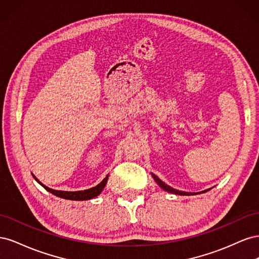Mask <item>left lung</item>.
<instances>
[{"instance_id": "obj_1", "label": "left lung", "mask_w": 259, "mask_h": 259, "mask_svg": "<svg viewBox=\"0 0 259 259\" xmlns=\"http://www.w3.org/2000/svg\"><path fill=\"white\" fill-rule=\"evenodd\" d=\"M151 176L153 177L154 182H155L156 184H158L164 191H167V192L173 193V194H177V195H194V194L204 193V192L208 191V189H206V190H204V191H201V192H186V191H182V190H176V189H174V188H171L170 186H168V185H166L164 182H162V180H161L158 176H155V175L152 174V173H151Z\"/></svg>"}]
</instances>
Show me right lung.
Returning <instances> with one entry per match:
<instances>
[{"instance_id": "right-lung-1", "label": "right lung", "mask_w": 259, "mask_h": 259, "mask_svg": "<svg viewBox=\"0 0 259 259\" xmlns=\"http://www.w3.org/2000/svg\"><path fill=\"white\" fill-rule=\"evenodd\" d=\"M108 177H109V175H107L106 178H104V180L100 184H98L97 186L93 187V188H90V189L80 190V191H62V190H54V189H52V188L46 187L33 175V178L36 180V182L49 192L53 193L54 195H56V197L66 199V200H72V201H85V200H91L93 198H96L97 195H99L101 193V191H103V189L105 188Z\"/></svg>"}]
</instances>
